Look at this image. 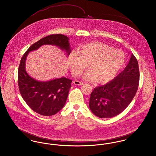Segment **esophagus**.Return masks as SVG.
Masks as SVG:
<instances>
[{"label":"esophagus","mask_w":156,"mask_h":156,"mask_svg":"<svg viewBox=\"0 0 156 156\" xmlns=\"http://www.w3.org/2000/svg\"><path fill=\"white\" fill-rule=\"evenodd\" d=\"M73 83H74V85H82L83 83L82 82L79 81L78 80H75L73 82Z\"/></svg>","instance_id":"34e87169"}]
</instances>
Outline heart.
Masks as SVG:
<instances>
[{"mask_svg":"<svg viewBox=\"0 0 156 156\" xmlns=\"http://www.w3.org/2000/svg\"><path fill=\"white\" fill-rule=\"evenodd\" d=\"M125 57L118 50L99 42L83 45L70 54L68 62L73 74L78 75L88 66L83 79L105 83L113 80L123 66Z\"/></svg>","mask_w":156,"mask_h":156,"instance_id":"1","label":"heart"}]
</instances>
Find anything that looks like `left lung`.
I'll use <instances>...</instances> for the list:
<instances>
[{"mask_svg":"<svg viewBox=\"0 0 156 156\" xmlns=\"http://www.w3.org/2000/svg\"><path fill=\"white\" fill-rule=\"evenodd\" d=\"M139 78L138 62L132 54L122 73L112 81L94 88L89 99L90 111L100 118L118 115L133 100L138 89Z\"/></svg>","mask_w":156,"mask_h":156,"instance_id":"1","label":"left lung"}]
</instances>
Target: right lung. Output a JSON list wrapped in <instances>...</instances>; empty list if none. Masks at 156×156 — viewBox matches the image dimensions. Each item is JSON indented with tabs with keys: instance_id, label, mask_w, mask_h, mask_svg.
Segmentation results:
<instances>
[{
	"instance_id": "add662e5",
	"label": "right lung",
	"mask_w": 156,
	"mask_h": 156,
	"mask_svg": "<svg viewBox=\"0 0 156 156\" xmlns=\"http://www.w3.org/2000/svg\"><path fill=\"white\" fill-rule=\"evenodd\" d=\"M43 45H52L65 50L68 56L71 51L69 38L62 34H51L31 45L23 55L18 70V85L23 99L33 111L43 116H52L64 107L72 81L65 77L49 81L33 79L25 69L26 60L30 51Z\"/></svg>"
}]
</instances>
